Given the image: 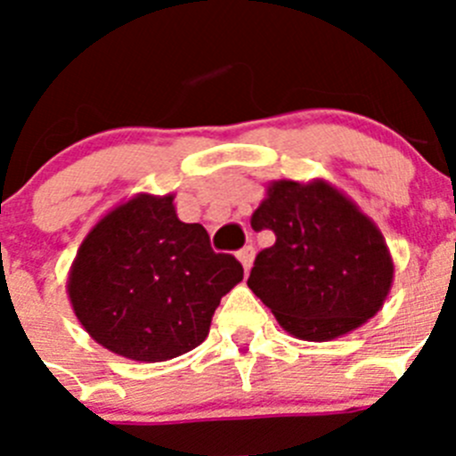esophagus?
Listing matches in <instances>:
<instances>
[{"label": "esophagus", "instance_id": "1", "mask_svg": "<svg viewBox=\"0 0 456 456\" xmlns=\"http://www.w3.org/2000/svg\"><path fill=\"white\" fill-rule=\"evenodd\" d=\"M253 256H256V248H253L251 244H247V247L237 251V257H240V263H241V267H244V272H248V269H251Z\"/></svg>", "mask_w": 456, "mask_h": 456}]
</instances>
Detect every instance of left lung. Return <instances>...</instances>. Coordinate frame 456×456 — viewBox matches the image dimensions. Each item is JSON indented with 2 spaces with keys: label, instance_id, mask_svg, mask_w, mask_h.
<instances>
[{
  "label": "left lung",
  "instance_id": "8db88e82",
  "mask_svg": "<svg viewBox=\"0 0 456 456\" xmlns=\"http://www.w3.org/2000/svg\"><path fill=\"white\" fill-rule=\"evenodd\" d=\"M251 225L276 241L257 253L247 283L292 336L331 340L384 305L393 283L384 237L331 184L273 183Z\"/></svg>",
  "mask_w": 456,
  "mask_h": 456
}]
</instances>
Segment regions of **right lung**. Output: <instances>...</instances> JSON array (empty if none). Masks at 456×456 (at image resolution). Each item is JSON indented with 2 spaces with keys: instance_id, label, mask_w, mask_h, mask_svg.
<instances>
[{
  "instance_id": "add662e5",
  "label": "right lung",
  "mask_w": 456,
  "mask_h": 456,
  "mask_svg": "<svg viewBox=\"0 0 456 456\" xmlns=\"http://www.w3.org/2000/svg\"><path fill=\"white\" fill-rule=\"evenodd\" d=\"M244 276L200 224L175 216L173 196L141 193L84 240L68 292L93 340L132 361H168L208 338L221 297Z\"/></svg>"
}]
</instances>
